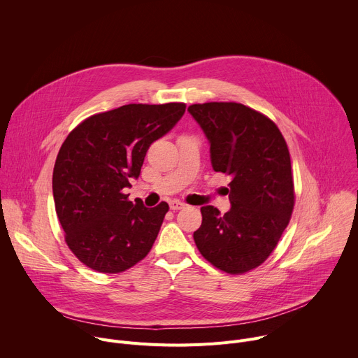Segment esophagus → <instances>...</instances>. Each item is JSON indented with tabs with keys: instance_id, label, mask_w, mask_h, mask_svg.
I'll list each match as a JSON object with an SVG mask.
<instances>
[{
	"instance_id": "34e87169",
	"label": "esophagus",
	"mask_w": 358,
	"mask_h": 358,
	"mask_svg": "<svg viewBox=\"0 0 358 358\" xmlns=\"http://www.w3.org/2000/svg\"><path fill=\"white\" fill-rule=\"evenodd\" d=\"M184 207H185V203L181 202V201H177V199L170 201V208L171 210H182Z\"/></svg>"
}]
</instances>
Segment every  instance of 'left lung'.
<instances>
[{
	"mask_svg": "<svg viewBox=\"0 0 358 358\" xmlns=\"http://www.w3.org/2000/svg\"><path fill=\"white\" fill-rule=\"evenodd\" d=\"M188 112L210 141L214 171L231 177L229 211L202 207L195 245L215 268L245 273L268 259L290 221L287 144L271 119L235 101L191 105Z\"/></svg>",
	"mask_w": 358,
	"mask_h": 358,
	"instance_id": "8db88e82",
	"label": "left lung"
}]
</instances>
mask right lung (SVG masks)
Masks as SVG:
<instances>
[{"label":"right lung","mask_w":358,"mask_h":358,"mask_svg":"<svg viewBox=\"0 0 358 358\" xmlns=\"http://www.w3.org/2000/svg\"><path fill=\"white\" fill-rule=\"evenodd\" d=\"M184 112V103L124 105L87 117L64 141L52 176L55 210L69 249L90 269L119 273L150 252L169 203L147 208L124 188L138 178L150 144Z\"/></svg>","instance_id":"1"}]
</instances>
